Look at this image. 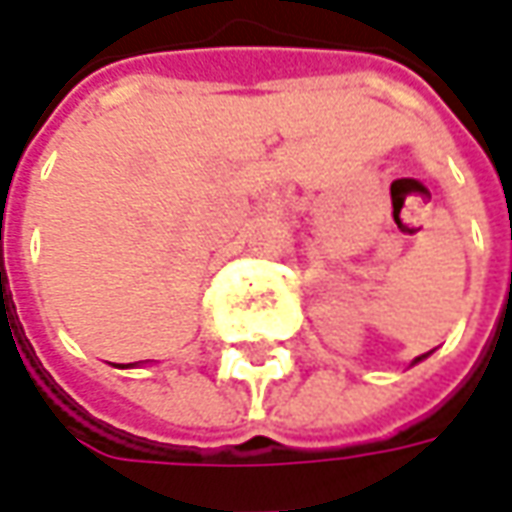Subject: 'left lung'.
<instances>
[{"mask_svg":"<svg viewBox=\"0 0 512 512\" xmlns=\"http://www.w3.org/2000/svg\"><path fill=\"white\" fill-rule=\"evenodd\" d=\"M426 356H429V353H423V356H417L415 361H412V364H417V361H423V358H426Z\"/></svg>","mask_w":512,"mask_h":512,"instance_id":"obj_1","label":"left lung"}]
</instances>
